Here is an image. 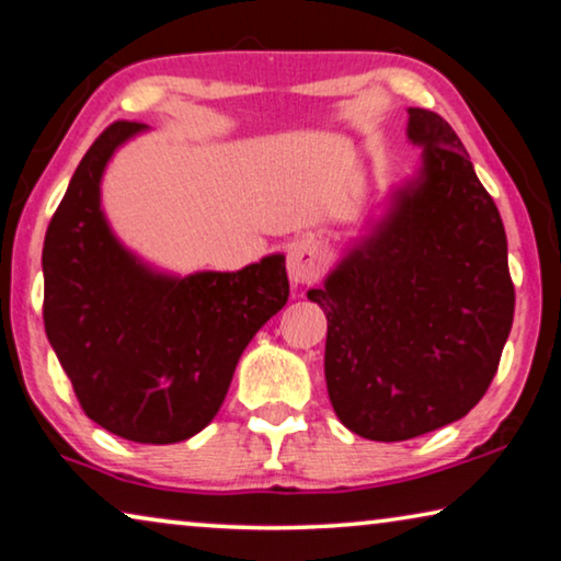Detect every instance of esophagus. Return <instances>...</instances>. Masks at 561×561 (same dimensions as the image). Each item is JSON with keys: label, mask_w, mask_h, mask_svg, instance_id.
<instances>
[{"label": "esophagus", "mask_w": 561, "mask_h": 561, "mask_svg": "<svg viewBox=\"0 0 561 561\" xmlns=\"http://www.w3.org/2000/svg\"><path fill=\"white\" fill-rule=\"evenodd\" d=\"M324 270V259L314 239H299L291 244L287 254V272L291 284H312L320 279Z\"/></svg>", "instance_id": "obj_1"}]
</instances>
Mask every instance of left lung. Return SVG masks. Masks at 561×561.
<instances>
[{"mask_svg": "<svg viewBox=\"0 0 561 561\" xmlns=\"http://www.w3.org/2000/svg\"><path fill=\"white\" fill-rule=\"evenodd\" d=\"M423 165L386 219L307 297L328 314L324 378L345 428L408 440L463 417L499 370L514 282L499 208L461 138L408 111Z\"/></svg>", "mask_w": 561, "mask_h": 561, "instance_id": "1", "label": "left lung"}]
</instances>
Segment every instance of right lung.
<instances>
[{
	"mask_svg": "<svg viewBox=\"0 0 561 561\" xmlns=\"http://www.w3.org/2000/svg\"><path fill=\"white\" fill-rule=\"evenodd\" d=\"M140 130L144 123L107 125L72 173L42 249V317L90 421L163 446L214 421L244 347L287 305L289 279L282 254L188 277L130 254L100 208V179Z\"/></svg>",
	"mask_w": 561,
	"mask_h": 561,
	"instance_id": "obj_1",
	"label": "right lung"
}]
</instances>
